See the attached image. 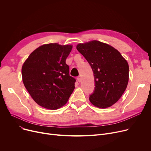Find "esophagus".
<instances>
[{"label": "esophagus", "mask_w": 151, "mask_h": 151, "mask_svg": "<svg viewBox=\"0 0 151 151\" xmlns=\"http://www.w3.org/2000/svg\"><path fill=\"white\" fill-rule=\"evenodd\" d=\"M77 80L78 81V82H81L82 81V78H81V76H79L78 78H77Z\"/></svg>", "instance_id": "34e87169"}]
</instances>
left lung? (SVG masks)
<instances>
[{"label":"left lung","instance_id":"obj_1","mask_svg":"<svg viewBox=\"0 0 151 151\" xmlns=\"http://www.w3.org/2000/svg\"><path fill=\"white\" fill-rule=\"evenodd\" d=\"M88 60L94 76L96 88L89 100L97 108L111 106L120 99L129 79L128 62L114 47L97 40L76 46Z\"/></svg>","mask_w":151,"mask_h":151}]
</instances>
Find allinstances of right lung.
<instances>
[{
  "label": "right lung",
  "mask_w": 151,
  "mask_h": 151,
  "mask_svg": "<svg viewBox=\"0 0 151 151\" xmlns=\"http://www.w3.org/2000/svg\"><path fill=\"white\" fill-rule=\"evenodd\" d=\"M73 45L45 44L32 52L22 67V82L31 97L43 108L65 105L75 89V79L65 62Z\"/></svg>",
  "instance_id": "right-lung-1"
}]
</instances>
